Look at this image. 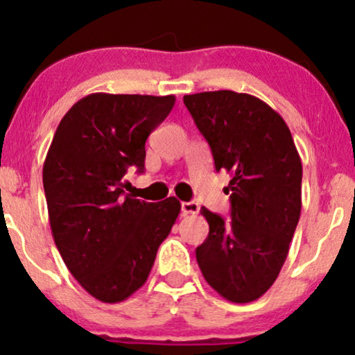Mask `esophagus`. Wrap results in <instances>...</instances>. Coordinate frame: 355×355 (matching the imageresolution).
<instances>
[{"instance_id":"1","label":"esophagus","mask_w":355,"mask_h":355,"mask_svg":"<svg viewBox=\"0 0 355 355\" xmlns=\"http://www.w3.org/2000/svg\"><path fill=\"white\" fill-rule=\"evenodd\" d=\"M200 211V205L197 202H183L182 203V214L183 215H197Z\"/></svg>"}]
</instances>
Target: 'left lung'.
Returning <instances> with one entry per match:
<instances>
[{"mask_svg": "<svg viewBox=\"0 0 355 355\" xmlns=\"http://www.w3.org/2000/svg\"><path fill=\"white\" fill-rule=\"evenodd\" d=\"M209 141L215 170L232 175L230 218L202 207L209 237L197 262L211 288L235 304L262 297L279 277L302 209V162L284 118L230 89L183 96Z\"/></svg>", "mask_w": 355, "mask_h": 355, "instance_id": "8db88e82", "label": "left lung"}]
</instances>
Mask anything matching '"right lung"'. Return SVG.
Masks as SVG:
<instances>
[{"label":"right lung","mask_w":355,"mask_h":355,"mask_svg":"<svg viewBox=\"0 0 355 355\" xmlns=\"http://www.w3.org/2000/svg\"><path fill=\"white\" fill-rule=\"evenodd\" d=\"M175 96L92 93L61 118L43 165L53 239L68 270L107 304L148 279L180 214L175 197L150 203L125 193V173L145 168V141Z\"/></svg>","instance_id":"add662e5"}]
</instances>
